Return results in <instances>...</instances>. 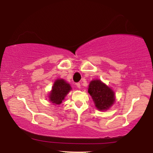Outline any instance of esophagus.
I'll return each instance as SVG.
<instances>
[{"instance_id": "1", "label": "esophagus", "mask_w": 153, "mask_h": 153, "mask_svg": "<svg viewBox=\"0 0 153 153\" xmlns=\"http://www.w3.org/2000/svg\"><path fill=\"white\" fill-rule=\"evenodd\" d=\"M76 86L77 88H79H79L81 87V84H80L79 82H77V83H76Z\"/></svg>"}]
</instances>
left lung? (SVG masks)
<instances>
[{
  "instance_id": "1",
  "label": "left lung",
  "mask_w": 153,
  "mask_h": 153,
  "mask_svg": "<svg viewBox=\"0 0 153 153\" xmlns=\"http://www.w3.org/2000/svg\"><path fill=\"white\" fill-rule=\"evenodd\" d=\"M88 92L92 97L96 107L100 110H107L114 104V92L101 81H91Z\"/></svg>"
}]
</instances>
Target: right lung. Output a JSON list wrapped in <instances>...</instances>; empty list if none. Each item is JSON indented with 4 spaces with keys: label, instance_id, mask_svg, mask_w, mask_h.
<instances>
[{
    "label": "right lung",
    "instance_id": "1",
    "mask_svg": "<svg viewBox=\"0 0 153 153\" xmlns=\"http://www.w3.org/2000/svg\"><path fill=\"white\" fill-rule=\"evenodd\" d=\"M71 88L69 84L66 82L62 79H57L53 84L52 87V90L50 93V101L54 105H60L62 102V100H64L66 95L69 93Z\"/></svg>",
    "mask_w": 153,
    "mask_h": 153
}]
</instances>
